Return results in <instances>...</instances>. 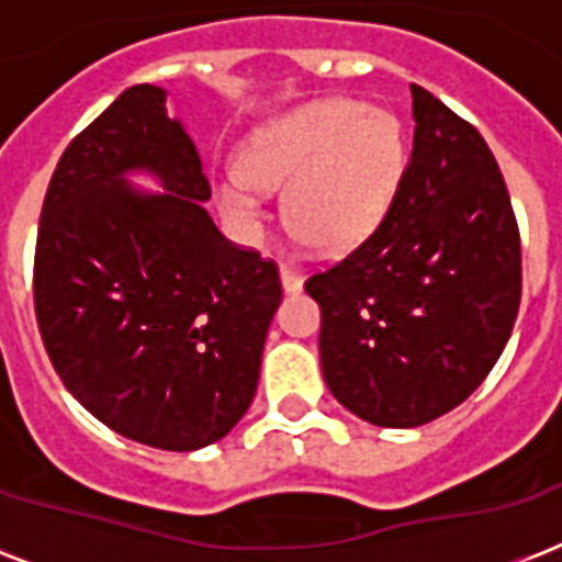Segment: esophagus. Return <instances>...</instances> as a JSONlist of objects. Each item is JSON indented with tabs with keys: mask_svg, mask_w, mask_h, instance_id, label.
<instances>
[{
	"mask_svg": "<svg viewBox=\"0 0 562 562\" xmlns=\"http://www.w3.org/2000/svg\"><path fill=\"white\" fill-rule=\"evenodd\" d=\"M280 282L285 294H297V291H303V273H300L297 268H291V265H282L280 268Z\"/></svg>",
	"mask_w": 562,
	"mask_h": 562,
	"instance_id": "obj_1",
	"label": "esophagus"
}]
</instances>
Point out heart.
<instances>
[{"instance_id": "1", "label": "heart", "mask_w": 562, "mask_h": 562, "mask_svg": "<svg viewBox=\"0 0 562 562\" xmlns=\"http://www.w3.org/2000/svg\"><path fill=\"white\" fill-rule=\"evenodd\" d=\"M405 160L396 116L364 101L324 99L256 127L238 169L215 180V201L241 236H259L268 221L265 189L289 186L291 233L321 254H344L379 227Z\"/></svg>"}]
</instances>
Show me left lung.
I'll list each match as a JSON object with an SVG mask.
<instances>
[{
  "instance_id": "obj_1",
  "label": "left lung",
  "mask_w": 562,
  "mask_h": 562,
  "mask_svg": "<svg viewBox=\"0 0 562 562\" xmlns=\"http://www.w3.org/2000/svg\"><path fill=\"white\" fill-rule=\"evenodd\" d=\"M414 148L382 224L306 280L321 368L356 417L414 428L461 405L514 333L522 254L484 136L411 83Z\"/></svg>"
}]
</instances>
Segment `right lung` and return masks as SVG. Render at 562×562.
Returning <instances> with one entry per match:
<instances>
[{
	"instance_id": "1",
	"label": "right lung",
	"mask_w": 562,
	"mask_h": 562,
	"mask_svg": "<svg viewBox=\"0 0 562 562\" xmlns=\"http://www.w3.org/2000/svg\"><path fill=\"white\" fill-rule=\"evenodd\" d=\"M169 92L125 90L75 136L48 183L34 306L60 382L136 443L194 452L245 417L282 289L229 245ZM136 173L160 190L136 188Z\"/></svg>"
}]
</instances>
